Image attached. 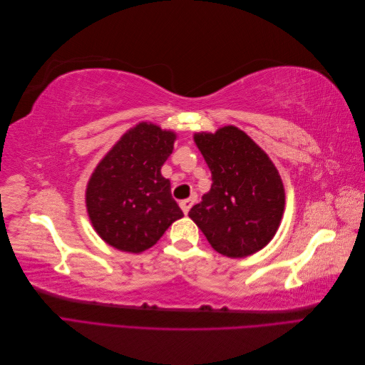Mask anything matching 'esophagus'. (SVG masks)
Segmentation results:
<instances>
[{"label": "esophagus", "mask_w": 365, "mask_h": 365, "mask_svg": "<svg viewBox=\"0 0 365 365\" xmlns=\"http://www.w3.org/2000/svg\"><path fill=\"white\" fill-rule=\"evenodd\" d=\"M196 202V195L193 193L190 197H187V200H184V201H181L180 202V207H181V210L184 212V215H187L189 213V210L192 208V205Z\"/></svg>", "instance_id": "34e87169"}]
</instances>
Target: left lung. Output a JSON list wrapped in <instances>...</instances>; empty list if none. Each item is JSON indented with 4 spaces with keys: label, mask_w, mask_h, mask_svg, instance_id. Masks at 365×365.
I'll list each match as a JSON object with an SVG mask.
<instances>
[{
    "label": "left lung",
    "mask_w": 365,
    "mask_h": 365,
    "mask_svg": "<svg viewBox=\"0 0 365 365\" xmlns=\"http://www.w3.org/2000/svg\"><path fill=\"white\" fill-rule=\"evenodd\" d=\"M212 172V189L192 207L190 219L227 257H247L269 244L284 210L279 170L236 126L193 137Z\"/></svg>",
    "instance_id": "obj_1"
}]
</instances>
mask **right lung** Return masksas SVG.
<instances>
[{"mask_svg":"<svg viewBox=\"0 0 365 365\" xmlns=\"http://www.w3.org/2000/svg\"><path fill=\"white\" fill-rule=\"evenodd\" d=\"M176 134L141 121L97 164L86 185V210L97 235L126 252L153 247L184 215L161 168Z\"/></svg>","mask_w":365,"mask_h":365,"instance_id":"right-lung-1","label":"right lung"}]
</instances>
